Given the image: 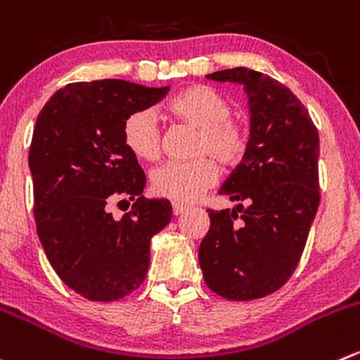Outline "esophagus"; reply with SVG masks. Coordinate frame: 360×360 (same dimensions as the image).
<instances>
[{
    "label": "esophagus",
    "instance_id": "obj_1",
    "mask_svg": "<svg viewBox=\"0 0 360 360\" xmlns=\"http://www.w3.org/2000/svg\"><path fill=\"white\" fill-rule=\"evenodd\" d=\"M186 205H184V204H179V202H174V204H172V212H174V214H183V212L184 211H186Z\"/></svg>",
    "mask_w": 360,
    "mask_h": 360
}]
</instances>
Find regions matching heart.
<instances>
[{
  "label": "heart",
  "mask_w": 360,
  "mask_h": 360,
  "mask_svg": "<svg viewBox=\"0 0 360 360\" xmlns=\"http://www.w3.org/2000/svg\"><path fill=\"white\" fill-rule=\"evenodd\" d=\"M232 102L214 87L193 84L184 87L165 105V114L176 124L197 130L190 155L195 160L167 163L151 174V188L160 197L193 202L218 179V167L233 169L248 151V128L232 117ZM124 148L141 162L160 158L162 137L151 110H135L121 128Z\"/></svg>",
  "instance_id": "heart-1"
}]
</instances>
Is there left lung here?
<instances>
[{"instance_id":"8db88e82","label":"left lung","mask_w":360,"mask_h":360,"mask_svg":"<svg viewBox=\"0 0 360 360\" xmlns=\"http://www.w3.org/2000/svg\"><path fill=\"white\" fill-rule=\"evenodd\" d=\"M207 79L244 87L250 141L219 188V195L246 207L207 209L211 226L198 262L212 292L251 301L283 287L301 260L320 204L319 131L301 100L269 75L239 66Z\"/></svg>"}]
</instances>
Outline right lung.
I'll return each mask as SVG.
<instances>
[{"label":"right lung","mask_w":360,"mask_h":360,"mask_svg":"<svg viewBox=\"0 0 360 360\" xmlns=\"http://www.w3.org/2000/svg\"><path fill=\"white\" fill-rule=\"evenodd\" d=\"M167 91L120 79L73 82L51 96L34 123L38 237L56 274L89 301H117L141 287L151 237L172 218L169 200L142 197L144 170L121 137L124 120ZM127 198L132 211L116 220L110 204Z\"/></svg>","instance_id":"1"}]
</instances>
